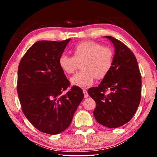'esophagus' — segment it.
Listing matches in <instances>:
<instances>
[{
	"mask_svg": "<svg viewBox=\"0 0 157 157\" xmlns=\"http://www.w3.org/2000/svg\"><path fill=\"white\" fill-rule=\"evenodd\" d=\"M83 93L84 95V98H88L89 94H88V93H87V91L85 89H83Z\"/></svg>",
	"mask_w": 157,
	"mask_h": 157,
	"instance_id": "34e87169",
	"label": "esophagus"
}]
</instances>
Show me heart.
I'll list each match as a JSON object with an SVG mask.
<instances>
[{
	"label": "heart",
	"mask_w": 157,
	"mask_h": 157,
	"mask_svg": "<svg viewBox=\"0 0 157 157\" xmlns=\"http://www.w3.org/2000/svg\"><path fill=\"white\" fill-rule=\"evenodd\" d=\"M72 56L63 54L59 66L66 74H73L81 64L82 71L71 78V84L79 87L89 86L95 78L102 79L109 72L113 63V51L109 47L93 41L79 42L73 48Z\"/></svg>",
	"instance_id": "obj_1"
}]
</instances>
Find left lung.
I'll use <instances>...</instances> for the list:
<instances>
[{"label":"left lung","instance_id":"obj_1","mask_svg":"<svg viewBox=\"0 0 157 157\" xmlns=\"http://www.w3.org/2000/svg\"><path fill=\"white\" fill-rule=\"evenodd\" d=\"M105 37L115 47L113 66L98 86L90 88L88 94L96 103L94 115L98 123L116 128L128 123L136 113L141 97V76L132 50L118 39Z\"/></svg>","mask_w":157,"mask_h":157}]
</instances>
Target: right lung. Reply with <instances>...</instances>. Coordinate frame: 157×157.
<instances>
[{
  "label": "right lung",
  "instance_id": "right-lung-1",
  "mask_svg": "<svg viewBox=\"0 0 157 157\" xmlns=\"http://www.w3.org/2000/svg\"><path fill=\"white\" fill-rule=\"evenodd\" d=\"M70 40L36 42L18 68L17 93L23 112L46 134H57L67 129L84 98L82 89L76 86L63 93L71 84L58 61Z\"/></svg>",
  "mask_w": 157,
  "mask_h": 157
}]
</instances>
